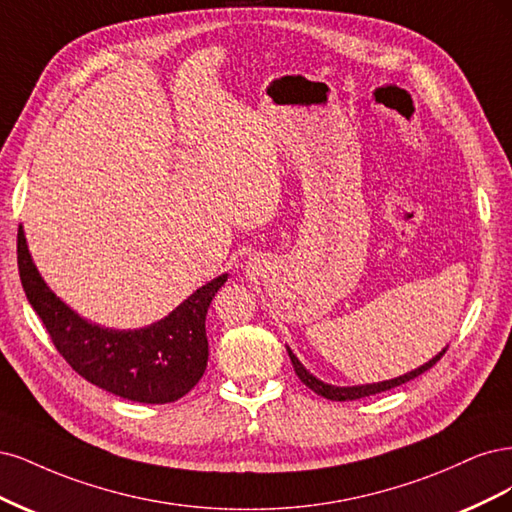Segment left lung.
<instances>
[{"label": "left lung", "mask_w": 512, "mask_h": 512, "mask_svg": "<svg viewBox=\"0 0 512 512\" xmlns=\"http://www.w3.org/2000/svg\"><path fill=\"white\" fill-rule=\"evenodd\" d=\"M447 349H449V344L444 346V349H442L436 357H432L430 361H427V364H423V366H419V368H415V370H410V372H406V374H402V376H395V378H389V381H381V383L353 385V387H338V385L323 383L321 378L312 376V374L302 366V361L293 355V351L289 349V346H287V353H289V357H291V364H293V368H295V374L300 376V381H302L306 387H310L312 391L319 393L321 398H325V400L346 402V400H359V398H366V395H374V393H381V391H389V389H393V387H400V385H404V383L412 381V378H417L419 374H423V372L430 370V368L436 364V361H438L444 353H447Z\"/></svg>", "instance_id": "8db88e82"}]
</instances>
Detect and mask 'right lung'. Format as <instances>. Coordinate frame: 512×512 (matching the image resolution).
<instances>
[{
    "mask_svg": "<svg viewBox=\"0 0 512 512\" xmlns=\"http://www.w3.org/2000/svg\"><path fill=\"white\" fill-rule=\"evenodd\" d=\"M19 274L27 300L63 359L89 383L131 402L168 404L206 370V312L227 274L193 291L168 317L140 329H112L80 317L44 283L19 225Z\"/></svg>",
    "mask_w": 512,
    "mask_h": 512,
    "instance_id": "right-lung-1",
    "label": "right lung"
}]
</instances>
